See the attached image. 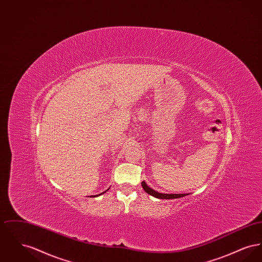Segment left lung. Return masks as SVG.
<instances>
[{"mask_svg":"<svg viewBox=\"0 0 262 262\" xmlns=\"http://www.w3.org/2000/svg\"><path fill=\"white\" fill-rule=\"evenodd\" d=\"M141 186L143 187V189L147 192V193H149L150 195H152V196H154V198H157V199H161V200H173V199H179V198H183V196H186L187 193H171V194H169V193H160V192H158V191H155L154 189H152L151 187H148L147 185H146V183L143 181V182H141Z\"/></svg>","mask_w":262,"mask_h":262,"instance_id":"obj_1","label":"left lung"}]
</instances>
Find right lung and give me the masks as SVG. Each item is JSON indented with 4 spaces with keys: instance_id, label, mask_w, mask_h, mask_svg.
Masks as SVG:
<instances>
[{
    "instance_id": "obj_1",
    "label": "right lung",
    "mask_w": 262,
    "mask_h": 262,
    "mask_svg": "<svg viewBox=\"0 0 262 262\" xmlns=\"http://www.w3.org/2000/svg\"><path fill=\"white\" fill-rule=\"evenodd\" d=\"M108 189H109V188H108ZM104 192H106V190H105V191H104ZM104 192H102V193H100V194H103V193H104ZM91 196H93V195H91ZM96 196H97V195H96ZM93 198H94V196H93Z\"/></svg>"
}]
</instances>
